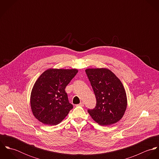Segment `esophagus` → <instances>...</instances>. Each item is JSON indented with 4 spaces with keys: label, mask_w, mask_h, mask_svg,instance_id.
Here are the masks:
<instances>
[{
    "label": "esophagus",
    "mask_w": 159,
    "mask_h": 159,
    "mask_svg": "<svg viewBox=\"0 0 159 159\" xmlns=\"http://www.w3.org/2000/svg\"><path fill=\"white\" fill-rule=\"evenodd\" d=\"M76 106H80V107H84V103L83 102H81L80 104L76 105Z\"/></svg>",
    "instance_id": "34e87169"
}]
</instances>
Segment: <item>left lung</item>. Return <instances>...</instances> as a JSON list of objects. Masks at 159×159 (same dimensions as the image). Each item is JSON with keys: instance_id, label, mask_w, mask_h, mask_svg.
Wrapping results in <instances>:
<instances>
[{"instance_id": "obj_1", "label": "left lung", "mask_w": 159, "mask_h": 159, "mask_svg": "<svg viewBox=\"0 0 159 159\" xmlns=\"http://www.w3.org/2000/svg\"><path fill=\"white\" fill-rule=\"evenodd\" d=\"M86 75L96 98V106L88 110L98 124L109 125L118 122L127 108V96L119 79L107 68H88Z\"/></svg>"}]
</instances>
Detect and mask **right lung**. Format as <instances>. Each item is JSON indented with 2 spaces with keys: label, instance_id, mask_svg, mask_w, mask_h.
<instances>
[{
  "label": "right lung",
  "instance_id": "1",
  "mask_svg": "<svg viewBox=\"0 0 159 159\" xmlns=\"http://www.w3.org/2000/svg\"><path fill=\"white\" fill-rule=\"evenodd\" d=\"M76 69H49L36 81L30 95L34 116L46 125L60 123L73 108L65 89L75 76Z\"/></svg>",
  "mask_w": 159,
  "mask_h": 159
}]
</instances>
